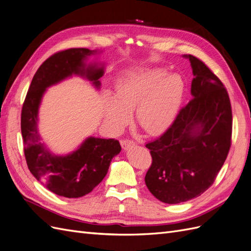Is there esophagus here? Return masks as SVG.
Wrapping results in <instances>:
<instances>
[{
	"mask_svg": "<svg viewBox=\"0 0 251 251\" xmlns=\"http://www.w3.org/2000/svg\"><path fill=\"white\" fill-rule=\"evenodd\" d=\"M135 146V142L131 139H124L121 140V147H123L124 150H127L130 147Z\"/></svg>",
	"mask_w": 251,
	"mask_h": 251,
	"instance_id": "1",
	"label": "esophagus"
}]
</instances>
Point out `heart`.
Masks as SVG:
<instances>
[{
	"mask_svg": "<svg viewBox=\"0 0 251 251\" xmlns=\"http://www.w3.org/2000/svg\"><path fill=\"white\" fill-rule=\"evenodd\" d=\"M165 75L157 68L128 72L118 80L115 95H105L104 114L108 123L121 130L130 120V112L144 132L156 135L164 131L176 116L184 93L178 74Z\"/></svg>",
	"mask_w": 251,
	"mask_h": 251,
	"instance_id": "obj_1",
	"label": "heart"
}]
</instances>
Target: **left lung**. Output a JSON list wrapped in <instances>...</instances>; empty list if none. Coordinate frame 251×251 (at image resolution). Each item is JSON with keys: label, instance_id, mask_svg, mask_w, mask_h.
I'll use <instances>...</instances> for the list:
<instances>
[{"label": "left lung", "instance_id": "left-lung-1", "mask_svg": "<svg viewBox=\"0 0 251 251\" xmlns=\"http://www.w3.org/2000/svg\"><path fill=\"white\" fill-rule=\"evenodd\" d=\"M193 98L160 137L150 141L149 191L161 202L177 204L202 195L214 183L231 146L232 112L223 82L194 55Z\"/></svg>", "mask_w": 251, "mask_h": 251}]
</instances>
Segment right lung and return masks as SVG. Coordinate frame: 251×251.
I'll list each match as a JSON object with an SVG mask.
<instances>
[{
    "instance_id": "right-lung-1",
    "label": "right lung",
    "mask_w": 251,
    "mask_h": 251,
    "mask_svg": "<svg viewBox=\"0 0 251 251\" xmlns=\"http://www.w3.org/2000/svg\"><path fill=\"white\" fill-rule=\"evenodd\" d=\"M93 53L96 51L70 48L48 57L35 72L22 108L21 130L28 169L49 191L66 198H79L92 192L107 175L112 158L121 151L116 139L89 137L72 154L54 156L40 142L37 111L46 88L72 74L86 76L100 87L103 68H86L83 63Z\"/></svg>"
}]
</instances>
